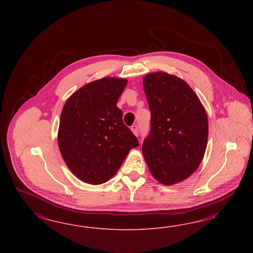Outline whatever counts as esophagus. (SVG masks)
<instances>
[{"instance_id": "1", "label": "esophagus", "mask_w": 253, "mask_h": 253, "mask_svg": "<svg viewBox=\"0 0 253 253\" xmlns=\"http://www.w3.org/2000/svg\"><path fill=\"white\" fill-rule=\"evenodd\" d=\"M130 130L132 131V133L135 135V136H138V134H139V132H138V127L137 125H132L131 127H130Z\"/></svg>"}]
</instances>
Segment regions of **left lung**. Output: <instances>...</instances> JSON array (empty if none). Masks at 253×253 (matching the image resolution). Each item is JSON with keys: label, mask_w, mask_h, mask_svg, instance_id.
<instances>
[{"label": "left lung", "mask_w": 253, "mask_h": 253, "mask_svg": "<svg viewBox=\"0 0 253 253\" xmlns=\"http://www.w3.org/2000/svg\"><path fill=\"white\" fill-rule=\"evenodd\" d=\"M151 112V129L142 152L154 178L178 184L199 168L207 147L208 117L198 95L184 80L163 71L143 79Z\"/></svg>", "instance_id": "left-lung-1"}]
</instances>
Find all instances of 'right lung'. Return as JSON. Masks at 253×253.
<instances>
[{"mask_svg":"<svg viewBox=\"0 0 253 253\" xmlns=\"http://www.w3.org/2000/svg\"><path fill=\"white\" fill-rule=\"evenodd\" d=\"M127 83L114 77L93 81L72 93L63 107L58 147L71 172L84 183H106L139 145L117 107Z\"/></svg>","mask_w":253,"mask_h":253,"instance_id":"1","label":"right lung"}]
</instances>
